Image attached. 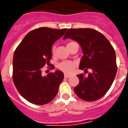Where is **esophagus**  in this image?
I'll return each instance as SVG.
<instances>
[{"mask_svg": "<svg viewBox=\"0 0 128 128\" xmlns=\"http://www.w3.org/2000/svg\"><path fill=\"white\" fill-rule=\"evenodd\" d=\"M64 76H65V78H69V77H70V75H68V74H65V75H64Z\"/></svg>", "mask_w": 128, "mask_h": 128, "instance_id": "1", "label": "esophagus"}]
</instances>
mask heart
Segmentation results:
<instances>
[{"label":"heart","instance_id":"b5f03b06","mask_svg":"<svg viewBox=\"0 0 128 128\" xmlns=\"http://www.w3.org/2000/svg\"><path fill=\"white\" fill-rule=\"evenodd\" d=\"M72 43H74V42H71L68 43L66 46L72 44ZM54 52H55V47H53L52 49V54H54ZM75 63L74 62H70V61L63 62L60 63L58 65V67L60 69L62 70V71H63L65 73H67V74H71L72 72H73V71L75 69Z\"/></svg>","mask_w":128,"mask_h":128}]
</instances>
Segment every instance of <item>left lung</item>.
<instances>
[{"label":"left lung","instance_id":"8db88e82","mask_svg":"<svg viewBox=\"0 0 128 128\" xmlns=\"http://www.w3.org/2000/svg\"><path fill=\"white\" fill-rule=\"evenodd\" d=\"M68 38L79 43L82 48L80 69L92 70L87 76L77 75L80 82L74 87V92L86 101L98 100L110 88L117 74L114 47L102 34L90 28L68 29L63 39Z\"/></svg>","mask_w":128,"mask_h":128}]
</instances>
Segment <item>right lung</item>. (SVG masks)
Returning a JSON list of instances; mask_svg holds the SVG:
<instances>
[{"label":"right lung","mask_w":128,"mask_h":128,"mask_svg":"<svg viewBox=\"0 0 128 128\" xmlns=\"http://www.w3.org/2000/svg\"><path fill=\"white\" fill-rule=\"evenodd\" d=\"M66 30L48 28L34 29L27 34L16 48L13 62V82L20 94L30 103L46 104L57 95L63 73L56 70L44 76L42 69L46 65H50L52 46Z\"/></svg>","instance_id":"1"}]
</instances>
